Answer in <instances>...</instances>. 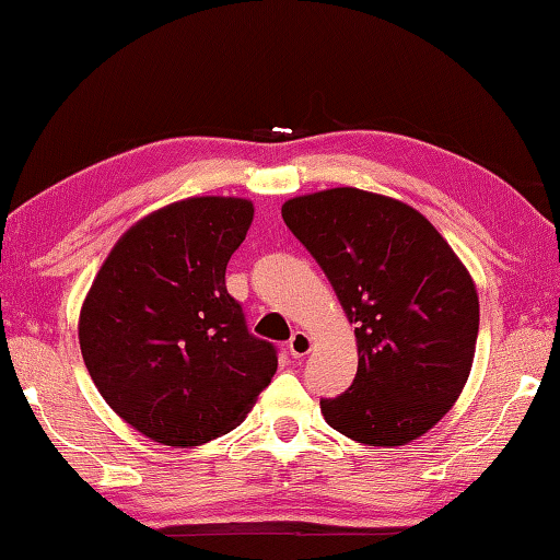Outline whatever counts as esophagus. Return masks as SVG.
Returning a JSON list of instances; mask_svg holds the SVG:
<instances>
[{"instance_id": "esophagus-1", "label": "esophagus", "mask_w": 560, "mask_h": 560, "mask_svg": "<svg viewBox=\"0 0 560 560\" xmlns=\"http://www.w3.org/2000/svg\"><path fill=\"white\" fill-rule=\"evenodd\" d=\"M289 353L291 358H303L311 353V336L303 334V330H296L289 340Z\"/></svg>"}]
</instances>
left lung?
Here are the masks:
<instances>
[{
  "label": "left lung",
  "mask_w": 560,
  "mask_h": 560,
  "mask_svg": "<svg viewBox=\"0 0 560 560\" xmlns=\"http://www.w3.org/2000/svg\"><path fill=\"white\" fill-rule=\"evenodd\" d=\"M281 217L355 324L358 373L320 400L330 428L400 447L434 428L467 383L477 287L444 236L393 197L334 187L283 202Z\"/></svg>",
  "instance_id": "1"
}]
</instances>
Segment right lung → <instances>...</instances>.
<instances>
[{
	"mask_svg": "<svg viewBox=\"0 0 560 560\" xmlns=\"http://www.w3.org/2000/svg\"><path fill=\"white\" fill-rule=\"evenodd\" d=\"M252 220L242 197H187L143 217L81 306V355L103 400L167 447L234 430L277 373V348L249 334L224 283Z\"/></svg>",
	"mask_w": 560,
	"mask_h": 560,
	"instance_id": "add662e5",
	"label": "right lung"
}]
</instances>
